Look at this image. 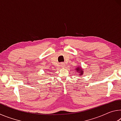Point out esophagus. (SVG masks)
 <instances>
[{
	"instance_id": "obj_1",
	"label": "esophagus",
	"mask_w": 121,
	"mask_h": 121,
	"mask_svg": "<svg viewBox=\"0 0 121 121\" xmlns=\"http://www.w3.org/2000/svg\"><path fill=\"white\" fill-rule=\"evenodd\" d=\"M60 66L61 67H65V63H63V62H61V64H60Z\"/></svg>"
}]
</instances>
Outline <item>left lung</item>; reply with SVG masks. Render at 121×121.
I'll list each match as a JSON object with an SVG mask.
<instances>
[{"label":"left lung","instance_id":"8db88e82","mask_svg":"<svg viewBox=\"0 0 121 121\" xmlns=\"http://www.w3.org/2000/svg\"><path fill=\"white\" fill-rule=\"evenodd\" d=\"M75 70H76L77 72L79 73V75H82L83 74V70H82V69L80 67H77V68H76Z\"/></svg>","mask_w":121,"mask_h":121}]
</instances>
